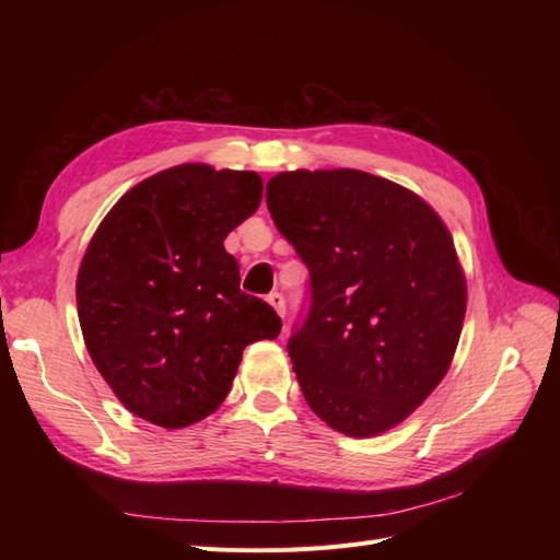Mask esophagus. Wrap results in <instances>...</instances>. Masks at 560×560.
<instances>
[{"label": "esophagus", "instance_id": "esophagus-1", "mask_svg": "<svg viewBox=\"0 0 560 560\" xmlns=\"http://www.w3.org/2000/svg\"><path fill=\"white\" fill-rule=\"evenodd\" d=\"M268 303L276 308V313H278L280 317L284 315V296H282L280 292H270V294H268Z\"/></svg>", "mask_w": 560, "mask_h": 560}]
</instances>
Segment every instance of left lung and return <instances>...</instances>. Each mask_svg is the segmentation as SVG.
<instances>
[{
	"mask_svg": "<svg viewBox=\"0 0 560 560\" xmlns=\"http://www.w3.org/2000/svg\"><path fill=\"white\" fill-rule=\"evenodd\" d=\"M266 206L311 273V306L287 350L311 409L336 432L376 436L446 376L467 284L425 200L362 171H294Z\"/></svg>",
	"mask_w": 560,
	"mask_h": 560,
	"instance_id": "1",
	"label": "left lung"
}]
</instances>
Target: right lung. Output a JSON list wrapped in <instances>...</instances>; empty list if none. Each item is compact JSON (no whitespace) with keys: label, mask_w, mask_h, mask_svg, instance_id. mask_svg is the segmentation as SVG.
I'll list each match as a JSON object with an SVG mask.
<instances>
[{"label":"right lung","mask_w":560,"mask_h":560,"mask_svg":"<svg viewBox=\"0 0 560 560\" xmlns=\"http://www.w3.org/2000/svg\"><path fill=\"white\" fill-rule=\"evenodd\" d=\"M261 191L257 173L184 163L132 186L97 226L77 276L79 322L130 413L194 425L226 399L243 350L278 338L280 317L241 292L224 249Z\"/></svg>","instance_id":"right-lung-1"}]
</instances>
